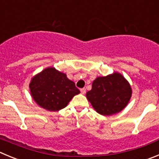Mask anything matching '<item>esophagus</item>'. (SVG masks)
I'll use <instances>...</instances> for the list:
<instances>
[{
  "label": "esophagus",
  "instance_id": "obj_1",
  "mask_svg": "<svg viewBox=\"0 0 159 159\" xmlns=\"http://www.w3.org/2000/svg\"><path fill=\"white\" fill-rule=\"evenodd\" d=\"M80 91H81V94H84V93H86V89H84V88L81 89H80Z\"/></svg>",
  "mask_w": 159,
  "mask_h": 159
}]
</instances>
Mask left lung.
Listing matches in <instances>:
<instances>
[{"instance_id": "obj_1", "label": "left lung", "mask_w": 159, "mask_h": 159, "mask_svg": "<svg viewBox=\"0 0 159 159\" xmlns=\"http://www.w3.org/2000/svg\"><path fill=\"white\" fill-rule=\"evenodd\" d=\"M132 96L128 81L118 73L94 80L86 97L92 106L102 115H115L124 109Z\"/></svg>"}]
</instances>
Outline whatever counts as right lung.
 I'll list each match as a JSON object with an SVG mask.
<instances>
[{
    "instance_id": "1",
    "label": "right lung",
    "mask_w": 159,
    "mask_h": 159,
    "mask_svg": "<svg viewBox=\"0 0 159 159\" xmlns=\"http://www.w3.org/2000/svg\"><path fill=\"white\" fill-rule=\"evenodd\" d=\"M30 89L32 97L40 107L50 111H58L80 93L74 81L63 73L48 67L31 79Z\"/></svg>"
}]
</instances>
